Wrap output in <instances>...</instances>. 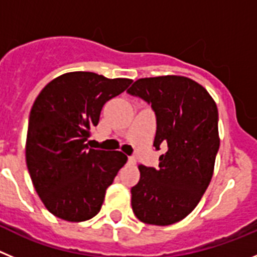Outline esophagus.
<instances>
[{
	"instance_id": "esophagus-1",
	"label": "esophagus",
	"mask_w": 257,
	"mask_h": 257,
	"mask_svg": "<svg viewBox=\"0 0 257 257\" xmlns=\"http://www.w3.org/2000/svg\"><path fill=\"white\" fill-rule=\"evenodd\" d=\"M136 162L135 157H128V163H131V165H134V163Z\"/></svg>"
}]
</instances>
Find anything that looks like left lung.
Listing matches in <instances>:
<instances>
[{
	"label": "left lung",
	"instance_id": "8db88e82",
	"mask_svg": "<svg viewBox=\"0 0 257 257\" xmlns=\"http://www.w3.org/2000/svg\"><path fill=\"white\" fill-rule=\"evenodd\" d=\"M127 92L152 106L154 148H166L158 169L139 166L133 211L145 224L171 225L194 210L212 178L220 145L217 106L206 88L187 77L140 78Z\"/></svg>",
	"mask_w": 257,
	"mask_h": 257
}]
</instances>
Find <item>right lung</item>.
I'll return each instance as SVG.
<instances>
[{"label":"right lung","instance_id":"1","mask_svg":"<svg viewBox=\"0 0 257 257\" xmlns=\"http://www.w3.org/2000/svg\"><path fill=\"white\" fill-rule=\"evenodd\" d=\"M131 82L72 72L47 83L36 99L27 133V167L41 201L56 217L78 222L100 211L106 188L127 157L88 149V130L99 123L104 104Z\"/></svg>","mask_w":257,"mask_h":257}]
</instances>
